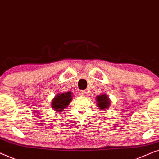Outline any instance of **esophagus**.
<instances>
[{
    "mask_svg": "<svg viewBox=\"0 0 159 159\" xmlns=\"http://www.w3.org/2000/svg\"><path fill=\"white\" fill-rule=\"evenodd\" d=\"M79 93L81 96H86V95H87V92L86 91H80Z\"/></svg>",
    "mask_w": 159,
    "mask_h": 159,
    "instance_id": "esophagus-1",
    "label": "esophagus"
}]
</instances>
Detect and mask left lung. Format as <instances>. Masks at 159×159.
<instances>
[{
    "instance_id": "left-lung-1",
    "label": "left lung",
    "mask_w": 159,
    "mask_h": 159,
    "mask_svg": "<svg viewBox=\"0 0 159 159\" xmlns=\"http://www.w3.org/2000/svg\"><path fill=\"white\" fill-rule=\"evenodd\" d=\"M96 102L99 108L102 110V111L108 109L111 102V99L105 93L97 95L96 97Z\"/></svg>"
}]
</instances>
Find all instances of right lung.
Here are the masks:
<instances>
[{
  "mask_svg": "<svg viewBox=\"0 0 159 159\" xmlns=\"http://www.w3.org/2000/svg\"><path fill=\"white\" fill-rule=\"evenodd\" d=\"M71 92L57 93L52 100V107L57 112H62L68 106L73 99Z\"/></svg>",
  "mask_w": 159,
  "mask_h": 159,
  "instance_id": "obj_1",
  "label": "right lung"
}]
</instances>
